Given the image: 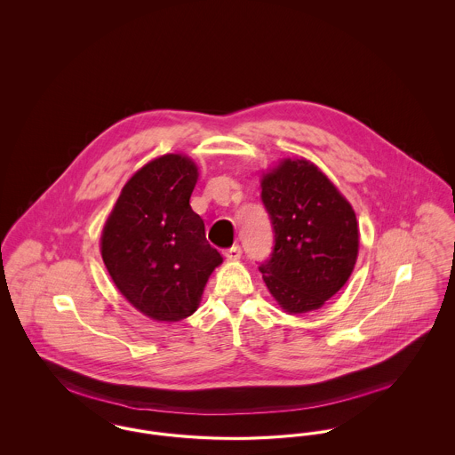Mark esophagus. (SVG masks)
Here are the masks:
<instances>
[{
	"instance_id": "esophagus-1",
	"label": "esophagus",
	"mask_w": 455,
	"mask_h": 455,
	"mask_svg": "<svg viewBox=\"0 0 455 455\" xmlns=\"http://www.w3.org/2000/svg\"><path fill=\"white\" fill-rule=\"evenodd\" d=\"M224 255L228 260H238L242 257V246L240 244H233L231 248L224 250Z\"/></svg>"
}]
</instances>
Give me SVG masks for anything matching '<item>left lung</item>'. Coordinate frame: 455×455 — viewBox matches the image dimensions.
I'll list each match as a JSON object with an SVG mask.
<instances>
[{"label": "left lung", "instance_id": "8db88e82", "mask_svg": "<svg viewBox=\"0 0 455 455\" xmlns=\"http://www.w3.org/2000/svg\"><path fill=\"white\" fill-rule=\"evenodd\" d=\"M262 202L274 231L260 273L288 314L323 307L348 281L359 253L352 205L314 164L284 158L262 178Z\"/></svg>", "mask_w": 455, "mask_h": 455}]
</instances>
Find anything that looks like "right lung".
<instances>
[{"instance_id":"right-lung-1","label":"right lung","mask_w":455,"mask_h":455,"mask_svg":"<svg viewBox=\"0 0 455 455\" xmlns=\"http://www.w3.org/2000/svg\"><path fill=\"white\" fill-rule=\"evenodd\" d=\"M198 167L186 155H162L124 184L101 233V257L125 300L155 321L191 315L220 253L189 198Z\"/></svg>"}]
</instances>
